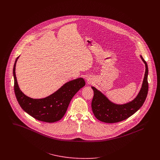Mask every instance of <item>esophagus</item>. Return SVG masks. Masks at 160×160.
<instances>
[{
    "label": "esophagus",
    "instance_id": "esophagus-1",
    "mask_svg": "<svg viewBox=\"0 0 160 160\" xmlns=\"http://www.w3.org/2000/svg\"><path fill=\"white\" fill-rule=\"evenodd\" d=\"M88 82H90V81L88 79Z\"/></svg>",
    "mask_w": 160,
    "mask_h": 160
}]
</instances>
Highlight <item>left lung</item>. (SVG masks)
I'll use <instances>...</instances> for the list:
<instances>
[{
	"mask_svg": "<svg viewBox=\"0 0 160 160\" xmlns=\"http://www.w3.org/2000/svg\"><path fill=\"white\" fill-rule=\"evenodd\" d=\"M141 59L145 65V72L142 88L136 97L124 104H116L111 102L103 93L94 87L93 97L92 101V110L96 118L107 123L122 121L134 114L143 105L148 93V65L141 55Z\"/></svg>",
	"mask_w": 160,
	"mask_h": 160,
	"instance_id": "left-lung-1",
	"label": "left lung"
}]
</instances>
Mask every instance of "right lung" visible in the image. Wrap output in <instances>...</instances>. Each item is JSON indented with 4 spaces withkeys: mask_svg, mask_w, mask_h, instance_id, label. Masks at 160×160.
Here are the masks:
<instances>
[{
    "mask_svg": "<svg viewBox=\"0 0 160 160\" xmlns=\"http://www.w3.org/2000/svg\"><path fill=\"white\" fill-rule=\"evenodd\" d=\"M18 57L15 60L13 74L14 91L18 103L23 110L34 118L46 122H54L61 119L65 114L74 95L83 88L86 82L79 78L65 83L58 90L43 98H32L24 94L18 86L15 67Z\"/></svg>",
    "mask_w": 160,
    "mask_h": 160,
    "instance_id": "right-lung-1",
    "label": "right lung"
}]
</instances>
